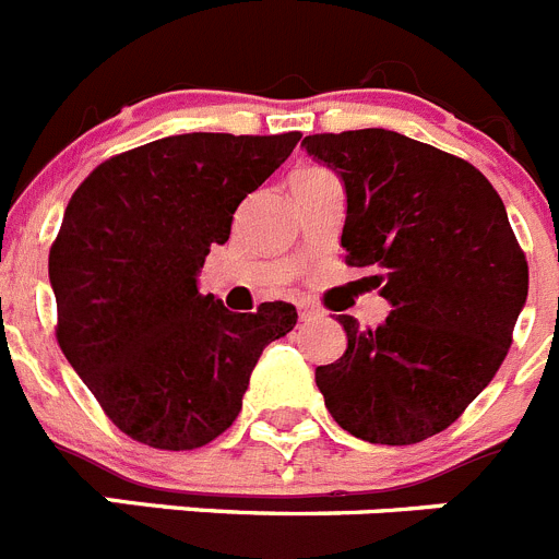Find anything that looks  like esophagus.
<instances>
[{
    "mask_svg": "<svg viewBox=\"0 0 559 559\" xmlns=\"http://www.w3.org/2000/svg\"><path fill=\"white\" fill-rule=\"evenodd\" d=\"M299 316H302V322H310V319H319V316H322V310L310 302H302L299 305Z\"/></svg>",
    "mask_w": 559,
    "mask_h": 559,
    "instance_id": "34e87169",
    "label": "esophagus"
}]
</instances>
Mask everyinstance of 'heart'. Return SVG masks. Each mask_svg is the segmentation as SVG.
Listing matches in <instances>:
<instances>
[{"mask_svg": "<svg viewBox=\"0 0 559 559\" xmlns=\"http://www.w3.org/2000/svg\"><path fill=\"white\" fill-rule=\"evenodd\" d=\"M313 173H324V170H319V167H305V170H299L296 176H313Z\"/></svg>", "mask_w": 559, "mask_h": 559, "instance_id": "obj_1", "label": "heart"}]
</instances>
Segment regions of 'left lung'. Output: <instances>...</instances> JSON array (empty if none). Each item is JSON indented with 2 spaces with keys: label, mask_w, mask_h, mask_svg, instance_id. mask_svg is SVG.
<instances>
[{
  "label": "left lung",
  "mask_w": 559,
  "mask_h": 559,
  "mask_svg": "<svg viewBox=\"0 0 559 559\" xmlns=\"http://www.w3.org/2000/svg\"><path fill=\"white\" fill-rule=\"evenodd\" d=\"M302 145L344 181L347 265L374 269L369 280L392 305L374 330L338 316L347 349L316 369V386L353 437L423 442L496 378L530 294L526 257L471 162L386 128L313 133Z\"/></svg>",
  "instance_id": "obj_1"
}]
</instances>
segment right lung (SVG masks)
I'll return each mask as SVG.
<instances>
[{
  "label": "right lung",
  "instance_id": "obj_1",
  "mask_svg": "<svg viewBox=\"0 0 559 559\" xmlns=\"http://www.w3.org/2000/svg\"><path fill=\"white\" fill-rule=\"evenodd\" d=\"M302 140L179 133L111 156L69 199L49 249L58 344L114 426L192 451L235 423L251 369L296 324L288 302L231 313L199 290L240 201Z\"/></svg>",
  "mask_w": 559,
  "mask_h": 559
}]
</instances>
